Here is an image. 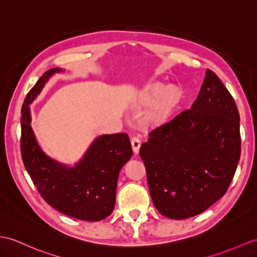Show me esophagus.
Wrapping results in <instances>:
<instances>
[{"mask_svg":"<svg viewBox=\"0 0 257 257\" xmlns=\"http://www.w3.org/2000/svg\"><path fill=\"white\" fill-rule=\"evenodd\" d=\"M131 143H132V148H133V150H134V153H135V154H139L141 144H142L140 137H137V136L132 137V140H131Z\"/></svg>","mask_w":257,"mask_h":257,"instance_id":"obj_1","label":"esophagus"}]
</instances>
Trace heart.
Segmentation results:
<instances>
[{"mask_svg":"<svg viewBox=\"0 0 257 257\" xmlns=\"http://www.w3.org/2000/svg\"><path fill=\"white\" fill-rule=\"evenodd\" d=\"M165 92H166V87H164L162 85H155L149 89L147 99L148 100L159 99L162 95H164ZM178 97H179V95H178V92L176 90H172V91L169 92L167 98L165 99V101L162 102L160 107H158L157 109L153 111L152 113L149 114L150 121H153V122L161 121L162 118H164L166 116V114L168 113V111H169V109L171 108V105H173V103L177 101Z\"/></svg>","mask_w":257,"mask_h":257,"instance_id":"heart-1","label":"heart"}]
</instances>
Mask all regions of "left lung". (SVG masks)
I'll list each match as a JSON object with an SVG mask.
<instances>
[{
	"label": "left lung",
	"instance_id": "8db88e82",
	"mask_svg": "<svg viewBox=\"0 0 257 257\" xmlns=\"http://www.w3.org/2000/svg\"><path fill=\"white\" fill-rule=\"evenodd\" d=\"M240 155L239 111L210 70L192 107L153 128L140 148L155 207L171 219L196 216L221 198Z\"/></svg>",
	"mask_w": 257,
	"mask_h": 257
}]
</instances>
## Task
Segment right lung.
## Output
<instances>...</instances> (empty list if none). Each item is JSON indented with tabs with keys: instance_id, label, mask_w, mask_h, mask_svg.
I'll use <instances>...</instances> for the list:
<instances>
[{
	"instance_id": "obj_1",
	"label": "right lung",
	"mask_w": 257,
	"mask_h": 257,
	"mask_svg": "<svg viewBox=\"0 0 257 257\" xmlns=\"http://www.w3.org/2000/svg\"><path fill=\"white\" fill-rule=\"evenodd\" d=\"M61 71L51 68L43 73L25 98L21 117L23 162L41 197L53 208L79 220L100 221L114 209L118 172L132 157V146L126 133L99 136L75 168L45 155L30 126L29 104L49 77Z\"/></svg>"
}]
</instances>
